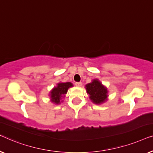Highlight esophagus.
<instances>
[{
  "instance_id": "1",
  "label": "esophagus",
  "mask_w": 153,
  "mask_h": 153,
  "mask_svg": "<svg viewBox=\"0 0 153 153\" xmlns=\"http://www.w3.org/2000/svg\"><path fill=\"white\" fill-rule=\"evenodd\" d=\"M82 85V82H76V87H80Z\"/></svg>"
}]
</instances>
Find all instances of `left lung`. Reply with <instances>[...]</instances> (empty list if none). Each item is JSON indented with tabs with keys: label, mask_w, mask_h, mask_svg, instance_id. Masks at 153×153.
<instances>
[{
	"label": "left lung",
	"mask_w": 153,
	"mask_h": 153,
	"mask_svg": "<svg viewBox=\"0 0 153 153\" xmlns=\"http://www.w3.org/2000/svg\"><path fill=\"white\" fill-rule=\"evenodd\" d=\"M85 89L89 99L94 104L101 105L108 100L107 88L98 79H92L91 82L85 85Z\"/></svg>",
	"instance_id": "8db88e82"
}]
</instances>
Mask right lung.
<instances>
[{"instance_id":"right-lung-1","label":"right lung","mask_w":153,"mask_h":153,"mask_svg":"<svg viewBox=\"0 0 153 153\" xmlns=\"http://www.w3.org/2000/svg\"><path fill=\"white\" fill-rule=\"evenodd\" d=\"M74 87L71 82H59L57 86L53 87L49 94L51 102L53 104L58 105L63 102V99L70 87Z\"/></svg>"}]
</instances>
